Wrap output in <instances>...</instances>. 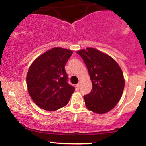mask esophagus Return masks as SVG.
Returning <instances> with one entry per match:
<instances>
[{
  "label": "esophagus",
  "mask_w": 146,
  "mask_h": 146,
  "mask_svg": "<svg viewBox=\"0 0 146 146\" xmlns=\"http://www.w3.org/2000/svg\"><path fill=\"white\" fill-rule=\"evenodd\" d=\"M76 87H77V88H80V82H79V83L78 84L76 85Z\"/></svg>",
  "instance_id": "1"
}]
</instances>
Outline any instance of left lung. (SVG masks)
Returning <instances> with one entry per match:
<instances>
[{
  "instance_id": "1",
  "label": "left lung",
  "mask_w": 146,
  "mask_h": 146,
  "mask_svg": "<svg viewBox=\"0 0 146 146\" xmlns=\"http://www.w3.org/2000/svg\"><path fill=\"white\" fill-rule=\"evenodd\" d=\"M82 58L92 82V90L84 95L85 105L98 114L108 113L118 103L124 88L123 72L111 57L93 48L77 52Z\"/></svg>"
}]
</instances>
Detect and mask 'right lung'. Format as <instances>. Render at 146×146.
Instances as JSON below:
<instances>
[{"label": "right lung", "instance_id": "right-lung-1", "mask_svg": "<svg viewBox=\"0 0 146 146\" xmlns=\"http://www.w3.org/2000/svg\"><path fill=\"white\" fill-rule=\"evenodd\" d=\"M73 51L55 47L31 64L27 75V86L33 101L42 109L54 111L65 106L75 87L68 83L65 65Z\"/></svg>", "mask_w": 146, "mask_h": 146}]
</instances>
